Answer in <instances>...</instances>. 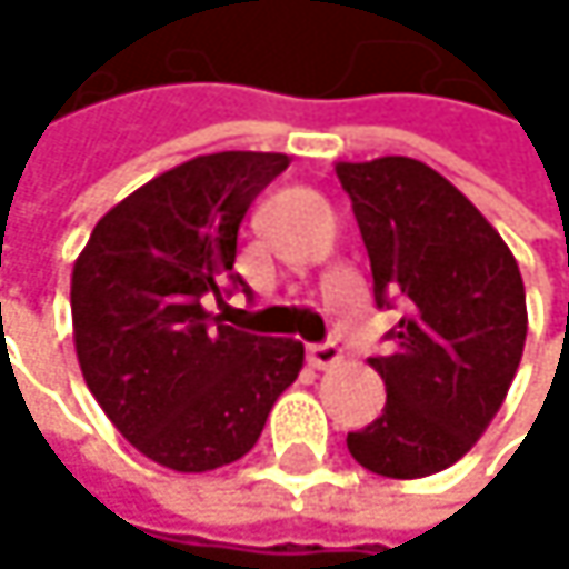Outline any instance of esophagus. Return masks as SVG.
Returning <instances> with one entry per match:
<instances>
[{
    "label": "esophagus",
    "instance_id": "obj_1",
    "mask_svg": "<svg viewBox=\"0 0 569 569\" xmlns=\"http://www.w3.org/2000/svg\"><path fill=\"white\" fill-rule=\"evenodd\" d=\"M341 358H345V351H341L338 341H320V345H310V348H307V361H310L313 368H331V365H338Z\"/></svg>",
    "mask_w": 569,
    "mask_h": 569
}]
</instances>
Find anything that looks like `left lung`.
<instances>
[{
	"label": "left lung",
	"mask_w": 569,
	"mask_h": 569,
	"mask_svg": "<svg viewBox=\"0 0 569 569\" xmlns=\"http://www.w3.org/2000/svg\"><path fill=\"white\" fill-rule=\"evenodd\" d=\"M338 180L368 249L376 307L402 303L389 351L368 358L386 409L348 433V450L376 475L427 478L475 447L516 379L529 327L519 262L420 160L338 163Z\"/></svg>",
	"instance_id": "1"
}]
</instances>
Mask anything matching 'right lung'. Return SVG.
Here are the masks:
<instances>
[{"label":"right lung","instance_id":"right-lung-1","mask_svg":"<svg viewBox=\"0 0 569 569\" xmlns=\"http://www.w3.org/2000/svg\"><path fill=\"white\" fill-rule=\"evenodd\" d=\"M290 167L282 152H211L149 180L108 211L71 276L74 348L116 430L170 471L246 457L303 345L234 331L208 313L234 290L238 228Z\"/></svg>","mask_w":569,"mask_h":569}]
</instances>
